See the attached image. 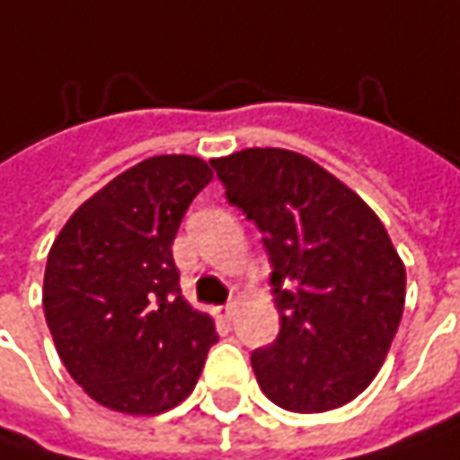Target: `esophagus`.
Listing matches in <instances>:
<instances>
[{
  "label": "esophagus",
  "mask_w": 460,
  "mask_h": 460,
  "mask_svg": "<svg viewBox=\"0 0 460 460\" xmlns=\"http://www.w3.org/2000/svg\"><path fill=\"white\" fill-rule=\"evenodd\" d=\"M233 314H235V304H233V301L217 309V316H219V319H225V322H230V319H233Z\"/></svg>",
  "instance_id": "1"
}]
</instances>
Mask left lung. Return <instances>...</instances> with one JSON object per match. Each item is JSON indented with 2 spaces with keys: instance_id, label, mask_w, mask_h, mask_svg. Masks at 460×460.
Wrapping results in <instances>:
<instances>
[{
  "instance_id": "obj_1",
  "label": "left lung",
  "mask_w": 460,
  "mask_h": 460,
  "mask_svg": "<svg viewBox=\"0 0 460 460\" xmlns=\"http://www.w3.org/2000/svg\"><path fill=\"white\" fill-rule=\"evenodd\" d=\"M233 207L261 230L279 335L251 353L279 409H338L369 387L406 304V267L379 217L304 154L243 148L212 159Z\"/></svg>"
}]
</instances>
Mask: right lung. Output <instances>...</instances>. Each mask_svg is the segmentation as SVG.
Wrapping results in <instances>:
<instances>
[{
    "label": "right lung",
    "mask_w": 460,
    "mask_h": 460,
    "mask_svg": "<svg viewBox=\"0 0 460 460\" xmlns=\"http://www.w3.org/2000/svg\"><path fill=\"white\" fill-rule=\"evenodd\" d=\"M204 159L164 154L93 193L57 235L44 314L70 377L102 406L151 416L196 387L217 343L212 316L181 293L172 241L209 185Z\"/></svg>",
    "instance_id": "add662e5"
}]
</instances>
